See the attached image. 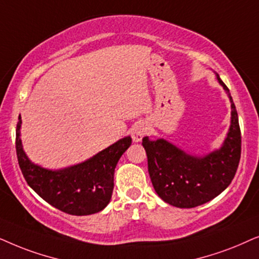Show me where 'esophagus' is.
I'll return each instance as SVG.
<instances>
[{"label":"esophagus","instance_id":"34e87169","mask_svg":"<svg viewBox=\"0 0 259 259\" xmlns=\"http://www.w3.org/2000/svg\"><path fill=\"white\" fill-rule=\"evenodd\" d=\"M147 133H148V126L146 123L139 122L137 124H135V126H134L133 129V134H132L134 142H140V141H142L143 137L147 135Z\"/></svg>","mask_w":259,"mask_h":259}]
</instances>
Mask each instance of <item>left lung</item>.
<instances>
[{
  "label": "left lung",
  "mask_w": 259,
  "mask_h": 259,
  "mask_svg": "<svg viewBox=\"0 0 259 259\" xmlns=\"http://www.w3.org/2000/svg\"><path fill=\"white\" fill-rule=\"evenodd\" d=\"M217 79L231 102V125L220 149L194 156L163 139L142 140L155 192L175 207L192 208L214 199L229 187L239 164L242 135L236 105L219 74Z\"/></svg>",
  "instance_id": "obj_1"
}]
</instances>
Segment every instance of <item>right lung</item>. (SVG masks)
Returning a JSON list of instances; mask_svg holds the SVG:
<instances>
[{"label":"right lung","mask_w":259,"mask_h":259,"mask_svg":"<svg viewBox=\"0 0 259 259\" xmlns=\"http://www.w3.org/2000/svg\"><path fill=\"white\" fill-rule=\"evenodd\" d=\"M21 117L16 126V155L23 178L45 201L72 215L101 212L111 200L117 162L132 144L126 136L81 163L51 170L33 163L21 143Z\"/></svg>","instance_id":"right-lung-1"}]
</instances>
